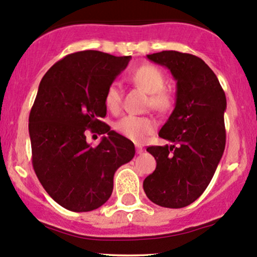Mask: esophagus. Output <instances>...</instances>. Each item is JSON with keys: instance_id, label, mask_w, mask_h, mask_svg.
<instances>
[{"instance_id": "esophagus-1", "label": "esophagus", "mask_w": 257, "mask_h": 257, "mask_svg": "<svg viewBox=\"0 0 257 257\" xmlns=\"http://www.w3.org/2000/svg\"><path fill=\"white\" fill-rule=\"evenodd\" d=\"M143 151H144V147L141 146V145H139V144H138V145H137V152L138 153H141Z\"/></svg>"}]
</instances>
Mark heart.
I'll use <instances>...</instances> for the list:
<instances>
[{"instance_id":"1","label":"heart","mask_w":257,"mask_h":257,"mask_svg":"<svg viewBox=\"0 0 257 257\" xmlns=\"http://www.w3.org/2000/svg\"><path fill=\"white\" fill-rule=\"evenodd\" d=\"M132 79L150 94V104L159 111H167L172 107L173 96L164 88L166 76L155 65H143L132 73ZM104 102L107 110L118 112L122 105V90L118 83L113 82L107 87L104 95ZM156 120L152 117L128 114L117 120L114 129L119 134L133 141H143L147 135L156 129Z\"/></svg>"}]
</instances>
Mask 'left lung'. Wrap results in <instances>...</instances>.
<instances>
[{
  "mask_svg": "<svg viewBox=\"0 0 257 257\" xmlns=\"http://www.w3.org/2000/svg\"><path fill=\"white\" fill-rule=\"evenodd\" d=\"M146 57L172 72L176 100L158 134L170 145L147 147L157 167L144 180V191L155 204L184 208L204 192L225 151L226 95L213 70L196 55L163 51Z\"/></svg>",
  "mask_w": 257,
  "mask_h": 257,
  "instance_id": "obj_1",
  "label": "left lung"
}]
</instances>
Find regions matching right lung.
I'll return each mask as SVG.
<instances>
[{
  "mask_svg": "<svg viewBox=\"0 0 257 257\" xmlns=\"http://www.w3.org/2000/svg\"><path fill=\"white\" fill-rule=\"evenodd\" d=\"M131 59L72 53L38 85L29 117L32 166L47 193L67 210L91 211L107 202L114 173L134 157V144L100 120L106 116L105 91ZM88 131L106 135L91 148Z\"/></svg>",
  "mask_w": 257,
  "mask_h": 257,
  "instance_id": "right-lung-1",
  "label": "right lung"
}]
</instances>
